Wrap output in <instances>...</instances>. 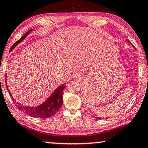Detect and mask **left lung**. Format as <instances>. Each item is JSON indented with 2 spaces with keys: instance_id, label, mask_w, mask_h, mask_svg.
I'll list each match as a JSON object with an SVG mask.
<instances>
[{
  "instance_id": "obj_1",
  "label": "left lung",
  "mask_w": 148,
  "mask_h": 148,
  "mask_svg": "<svg viewBox=\"0 0 148 148\" xmlns=\"http://www.w3.org/2000/svg\"><path fill=\"white\" fill-rule=\"evenodd\" d=\"M97 119H101V117H96Z\"/></svg>"
}]
</instances>
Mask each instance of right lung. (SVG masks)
I'll return each mask as SVG.
<instances>
[{"instance_id":"add662e5","label":"right lung","mask_w":148,"mask_h":148,"mask_svg":"<svg viewBox=\"0 0 148 148\" xmlns=\"http://www.w3.org/2000/svg\"><path fill=\"white\" fill-rule=\"evenodd\" d=\"M32 31V29L29 30L27 33L23 35L19 40H18L13 45L12 47L11 48L10 51L14 49L16 46L18 45L20 42L27 36V35ZM7 79V77H5V80ZM6 82V81H5ZM65 87V85H63L58 87L56 90L54 91L53 93L50 96L49 98L44 103H43L41 105L37 106V107H29V106H24L22 105H20L19 104L17 103L18 107L20 110L24 111V113L29 116L33 117H37V118H48V117H51V116L54 115L55 114L57 113V112L60 109L61 107V105L63 104V90L64 89ZM8 89V88H7ZM9 91V89H8ZM10 96L12 97V99L13 100V102L16 103V101L13 97L12 96V94L9 92Z\"/></svg>"}]
</instances>
